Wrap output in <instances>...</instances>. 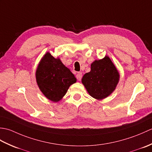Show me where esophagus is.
<instances>
[{
    "label": "esophagus",
    "instance_id": "esophagus-1",
    "mask_svg": "<svg viewBox=\"0 0 152 152\" xmlns=\"http://www.w3.org/2000/svg\"><path fill=\"white\" fill-rule=\"evenodd\" d=\"M82 78V73L80 72L77 73V74H76V78H77V80H79V81H80V80H81Z\"/></svg>",
    "mask_w": 152,
    "mask_h": 152
}]
</instances>
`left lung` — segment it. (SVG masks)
<instances>
[{
  "label": "left lung",
  "instance_id": "left-lung-1",
  "mask_svg": "<svg viewBox=\"0 0 152 152\" xmlns=\"http://www.w3.org/2000/svg\"><path fill=\"white\" fill-rule=\"evenodd\" d=\"M119 73L108 56L95 60L91 64L90 72L82 79L90 96L96 100H102L112 94L119 80Z\"/></svg>",
  "mask_w": 152,
  "mask_h": 152
}]
</instances>
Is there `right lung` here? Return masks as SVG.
<instances>
[{
  "label": "right lung",
  "instance_id": "add662e5",
  "mask_svg": "<svg viewBox=\"0 0 152 152\" xmlns=\"http://www.w3.org/2000/svg\"><path fill=\"white\" fill-rule=\"evenodd\" d=\"M36 80L41 92L51 101L57 102L63 99L69 87L76 82V78L61 62L50 52L42 57L36 70Z\"/></svg>",
  "mask_w": 152,
  "mask_h": 152
}]
</instances>
